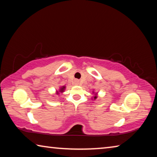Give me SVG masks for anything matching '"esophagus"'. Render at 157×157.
Here are the masks:
<instances>
[{
	"label": "esophagus",
	"instance_id": "obj_1",
	"mask_svg": "<svg viewBox=\"0 0 157 157\" xmlns=\"http://www.w3.org/2000/svg\"><path fill=\"white\" fill-rule=\"evenodd\" d=\"M75 85H78L79 84V81L77 79V80L75 81Z\"/></svg>",
	"mask_w": 157,
	"mask_h": 157
}]
</instances>
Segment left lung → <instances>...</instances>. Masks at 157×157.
<instances>
[{"label": "left lung", "instance_id": "8db88e82", "mask_svg": "<svg viewBox=\"0 0 157 157\" xmlns=\"http://www.w3.org/2000/svg\"><path fill=\"white\" fill-rule=\"evenodd\" d=\"M92 93H93V94H94V100H95V99H96V98H98V93H95V92H94V91H93Z\"/></svg>", "mask_w": 157, "mask_h": 157}]
</instances>
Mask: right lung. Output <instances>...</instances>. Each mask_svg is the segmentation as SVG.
<instances>
[{"label": "right lung", "instance_id": "add662e5", "mask_svg": "<svg viewBox=\"0 0 157 157\" xmlns=\"http://www.w3.org/2000/svg\"><path fill=\"white\" fill-rule=\"evenodd\" d=\"M65 89H66V86H61L60 88H59V91H56V94H57V95H59V94H60V93H63V91H64Z\"/></svg>", "mask_w": 157, "mask_h": 157}]
</instances>
